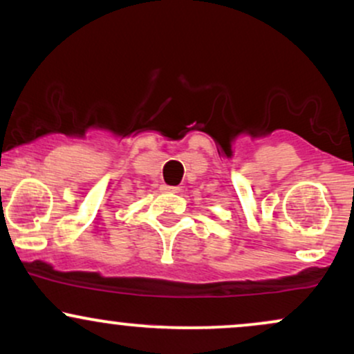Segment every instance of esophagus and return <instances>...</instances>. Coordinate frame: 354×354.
Here are the masks:
<instances>
[{
    "label": "esophagus",
    "mask_w": 354,
    "mask_h": 354,
    "mask_svg": "<svg viewBox=\"0 0 354 354\" xmlns=\"http://www.w3.org/2000/svg\"><path fill=\"white\" fill-rule=\"evenodd\" d=\"M161 191H166V193H180L181 186H168V185H163V186H161Z\"/></svg>",
    "instance_id": "obj_1"
}]
</instances>
